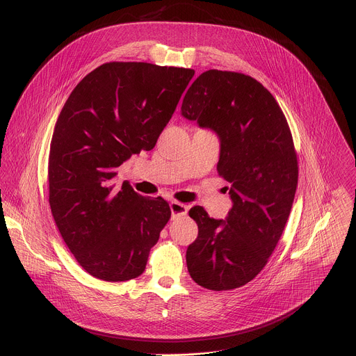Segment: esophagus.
Segmentation results:
<instances>
[{
	"mask_svg": "<svg viewBox=\"0 0 356 356\" xmlns=\"http://www.w3.org/2000/svg\"><path fill=\"white\" fill-rule=\"evenodd\" d=\"M170 211H172V218H176V217H181V216H186L187 211H188V206L183 204V202H179V201H172L170 202Z\"/></svg>",
	"mask_w": 356,
	"mask_h": 356,
	"instance_id": "esophagus-1",
	"label": "esophagus"
}]
</instances>
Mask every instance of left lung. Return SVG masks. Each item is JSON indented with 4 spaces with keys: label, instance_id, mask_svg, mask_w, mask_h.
Wrapping results in <instances>:
<instances>
[{
    "label": "left lung",
    "instance_id": "obj_1",
    "mask_svg": "<svg viewBox=\"0 0 356 356\" xmlns=\"http://www.w3.org/2000/svg\"><path fill=\"white\" fill-rule=\"evenodd\" d=\"M181 115L220 136L217 170L232 200L225 221L200 206L188 211L198 236L187 248V269L202 287L232 290L261 273L287 222L298 179L291 132L269 90L236 72L200 74Z\"/></svg>",
    "mask_w": 356,
    "mask_h": 356
}]
</instances>
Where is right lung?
<instances>
[{"instance_id":"right-lung-1","label":"right lung","mask_w":356,"mask_h":356,"mask_svg":"<svg viewBox=\"0 0 356 356\" xmlns=\"http://www.w3.org/2000/svg\"><path fill=\"white\" fill-rule=\"evenodd\" d=\"M194 76L193 69L110 62L72 91L49 154V204L80 266L106 282L143 273L150 248L170 220L162 197L114 184L117 168L150 150Z\"/></svg>"}]
</instances>
